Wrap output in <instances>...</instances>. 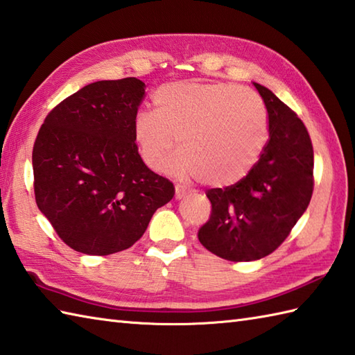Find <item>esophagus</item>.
<instances>
[{
	"mask_svg": "<svg viewBox=\"0 0 355 355\" xmlns=\"http://www.w3.org/2000/svg\"><path fill=\"white\" fill-rule=\"evenodd\" d=\"M188 194V191L187 190H184V188H180V187H176V194H175V198L179 200V199H182L184 196H187Z\"/></svg>",
	"mask_w": 355,
	"mask_h": 355,
	"instance_id": "obj_1",
	"label": "esophagus"
}]
</instances>
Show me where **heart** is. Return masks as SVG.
I'll return each instance as SVG.
<instances>
[{"label":"heart","mask_w":355,"mask_h":355,"mask_svg":"<svg viewBox=\"0 0 355 355\" xmlns=\"http://www.w3.org/2000/svg\"><path fill=\"white\" fill-rule=\"evenodd\" d=\"M155 112H139L133 137L144 164L159 171L170 153V171L182 180L207 179L230 187L259 161L268 135L262 101L250 89L230 84L178 81L159 87Z\"/></svg>","instance_id":"b5f03b06"}]
</instances>
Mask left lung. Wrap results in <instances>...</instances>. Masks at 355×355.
Instances as JSON below:
<instances>
[{
    "mask_svg": "<svg viewBox=\"0 0 355 355\" xmlns=\"http://www.w3.org/2000/svg\"><path fill=\"white\" fill-rule=\"evenodd\" d=\"M268 112L270 139L241 182L211 188V216L198 237L213 254L251 262L271 254L306 211L314 151L306 127L274 93L252 83Z\"/></svg>",
    "mask_w": 355,
    "mask_h": 355,
    "instance_id": "left-lung-1",
    "label": "left lung"
}]
</instances>
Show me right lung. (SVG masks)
Here are the masks:
<instances>
[{"mask_svg": "<svg viewBox=\"0 0 355 355\" xmlns=\"http://www.w3.org/2000/svg\"><path fill=\"white\" fill-rule=\"evenodd\" d=\"M144 95L136 78L92 83L58 104L36 136V205L83 254L130 248L175 196L170 180L137 153L133 121Z\"/></svg>", "mask_w": 355, "mask_h": 355, "instance_id": "obj_1", "label": "right lung"}]
</instances>
